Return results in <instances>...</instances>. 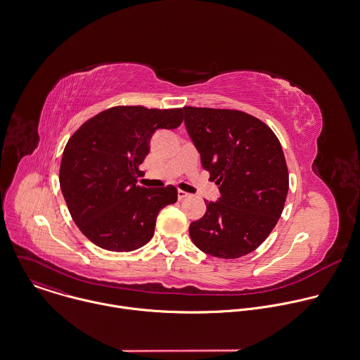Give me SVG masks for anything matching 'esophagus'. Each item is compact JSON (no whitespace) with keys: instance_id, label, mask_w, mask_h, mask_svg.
Here are the masks:
<instances>
[{"instance_id":"esophagus-1","label":"esophagus","mask_w":360,"mask_h":360,"mask_svg":"<svg viewBox=\"0 0 360 360\" xmlns=\"http://www.w3.org/2000/svg\"><path fill=\"white\" fill-rule=\"evenodd\" d=\"M189 196V193H186V192H184V191H178V199L179 200H184V199H186Z\"/></svg>"}]
</instances>
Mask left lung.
I'll use <instances>...</instances> for the list:
<instances>
[{
    "mask_svg": "<svg viewBox=\"0 0 360 360\" xmlns=\"http://www.w3.org/2000/svg\"><path fill=\"white\" fill-rule=\"evenodd\" d=\"M185 126L202 165L220 189L217 202L191 223L193 244L216 258L255 251L276 226L289 191V172L276 134L236 109L185 106Z\"/></svg>",
    "mask_w": 360,
    "mask_h": 360,
    "instance_id": "left-lung-1",
    "label": "left lung"
}]
</instances>
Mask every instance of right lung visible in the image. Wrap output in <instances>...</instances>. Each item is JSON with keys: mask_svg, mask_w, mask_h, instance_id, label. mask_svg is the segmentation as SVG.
<instances>
[{"mask_svg": "<svg viewBox=\"0 0 360 360\" xmlns=\"http://www.w3.org/2000/svg\"><path fill=\"white\" fill-rule=\"evenodd\" d=\"M182 108L113 106L70 137L60 164V188L81 233L95 245L129 252L154 236L160 210L178 199L175 186L137 185L139 165L160 129H176Z\"/></svg>", "mask_w": 360, "mask_h": 360, "instance_id": "obj_1", "label": "right lung"}]
</instances>
